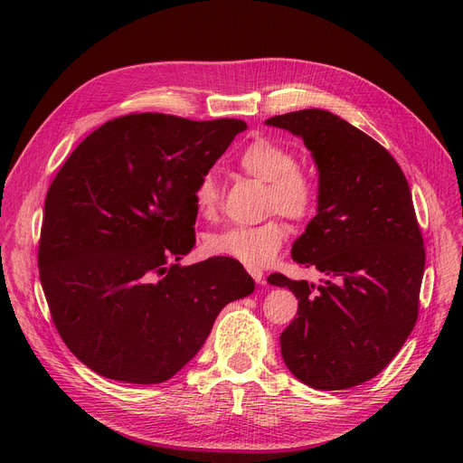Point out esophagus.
<instances>
[{
	"label": "esophagus",
	"mask_w": 463,
	"mask_h": 463,
	"mask_svg": "<svg viewBox=\"0 0 463 463\" xmlns=\"http://www.w3.org/2000/svg\"><path fill=\"white\" fill-rule=\"evenodd\" d=\"M248 269V272H250V276L257 281V283H262V279H264V274H262V270L260 269H255V266H246Z\"/></svg>",
	"instance_id": "obj_1"
}]
</instances>
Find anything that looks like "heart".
I'll list each match as a JSON object with an SVG mask.
<instances>
[{
    "label": "heart",
    "mask_w": 463,
    "mask_h": 463,
    "mask_svg": "<svg viewBox=\"0 0 463 463\" xmlns=\"http://www.w3.org/2000/svg\"><path fill=\"white\" fill-rule=\"evenodd\" d=\"M238 166L259 182L266 184L264 210L279 213L290 222H307L317 210L319 187L306 168L298 165L297 154L285 144L272 138L250 142L238 156ZM193 203L197 213L213 219L222 208L215 173H204L193 185ZM287 229L279 219H269L259 225H236L204 238L210 255L231 257L246 266L269 264L283 248Z\"/></svg>",
    "instance_id": "obj_1"
}]
</instances>
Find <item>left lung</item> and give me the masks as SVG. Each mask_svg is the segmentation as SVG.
<instances>
[{
    "mask_svg": "<svg viewBox=\"0 0 463 463\" xmlns=\"http://www.w3.org/2000/svg\"><path fill=\"white\" fill-rule=\"evenodd\" d=\"M302 137L319 168V208L293 260L321 283L270 274L298 298L281 337L287 368L319 391H344L383 372L419 317L424 240L396 159L339 116L306 109L266 119Z\"/></svg>",
    "mask_w": 463,
    "mask_h": 463,
    "instance_id": "8db88e82",
    "label": "left lung"
}]
</instances>
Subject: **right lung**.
<instances>
[{
    "label": "right lung",
    "instance_id": "right-lung-1",
    "mask_svg": "<svg viewBox=\"0 0 463 463\" xmlns=\"http://www.w3.org/2000/svg\"><path fill=\"white\" fill-rule=\"evenodd\" d=\"M246 121L161 112L109 119L46 193L39 278L69 351L107 379L157 384L199 353L229 302L253 293L238 260L191 266L193 185Z\"/></svg>",
    "mask_w": 463,
    "mask_h": 463
}]
</instances>
